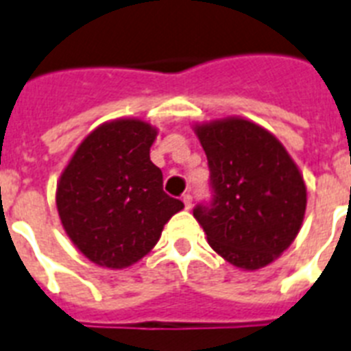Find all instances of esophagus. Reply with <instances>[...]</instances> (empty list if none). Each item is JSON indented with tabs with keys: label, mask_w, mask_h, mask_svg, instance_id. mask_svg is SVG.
Returning a JSON list of instances; mask_svg holds the SVG:
<instances>
[{
	"label": "esophagus",
	"mask_w": 351,
	"mask_h": 351,
	"mask_svg": "<svg viewBox=\"0 0 351 351\" xmlns=\"http://www.w3.org/2000/svg\"><path fill=\"white\" fill-rule=\"evenodd\" d=\"M182 202H184L185 209H191V207H193V196H191V195L182 196Z\"/></svg>",
	"instance_id": "esophagus-1"
}]
</instances>
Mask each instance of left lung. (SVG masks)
<instances>
[{
	"label": "left lung",
	"mask_w": 351,
	"mask_h": 351,
	"mask_svg": "<svg viewBox=\"0 0 351 351\" xmlns=\"http://www.w3.org/2000/svg\"><path fill=\"white\" fill-rule=\"evenodd\" d=\"M210 171V204L193 215L207 241L230 265L258 270L295 240L306 185L270 131L240 117L195 126Z\"/></svg>",
	"instance_id": "obj_1"
}]
</instances>
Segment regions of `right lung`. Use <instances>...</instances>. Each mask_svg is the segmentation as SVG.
Here are the masks:
<instances>
[{
  "mask_svg": "<svg viewBox=\"0 0 351 351\" xmlns=\"http://www.w3.org/2000/svg\"><path fill=\"white\" fill-rule=\"evenodd\" d=\"M156 128L138 119L104 122L79 144L57 182L68 238L90 261L126 269L149 252L184 204L162 187L151 162Z\"/></svg>",
  "mask_w": 351,
  "mask_h": 351,
  "instance_id": "right-lung-1",
  "label": "right lung"
}]
</instances>
